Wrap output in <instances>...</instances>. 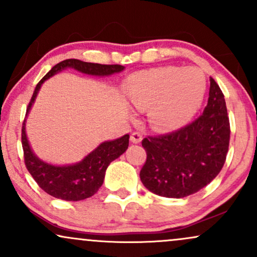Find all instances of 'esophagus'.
Listing matches in <instances>:
<instances>
[{"label": "esophagus", "mask_w": 257, "mask_h": 257, "mask_svg": "<svg viewBox=\"0 0 257 257\" xmlns=\"http://www.w3.org/2000/svg\"><path fill=\"white\" fill-rule=\"evenodd\" d=\"M141 140H143V135H141V133H139V132L132 133V135H131V141H132L133 144H139V143H141Z\"/></svg>", "instance_id": "34e87169"}]
</instances>
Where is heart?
<instances>
[{
    "label": "heart",
    "instance_id": "heart-1",
    "mask_svg": "<svg viewBox=\"0 0 257 257\" xmlns=\"http://www.w3.org/2000/svg\"><path fill=\"white\" fill-rule=\"evenodd\" d=\"M205 77L193 66H166L134 73L125 94L139 110L149 108V122L158 131H175L192 118L205 94Z\"/></svg>",
    "mask_w": 257,
    "mask_h": 257
}]
</instances>
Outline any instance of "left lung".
Returning a JSON list of instances; mask_svg holds the SVG:
<instances>
[{"label": "left lung", "mask_w": 257, "mask_h": 257, "mask_svg": "<svg viewBox=\"0 0 257 257\" xmlns=\"http://www.w3.org/2000/svg\"><path fill=\"white\" fill-rule=\"evenodd\" d=\"M229 119L219 84L210 78L208 105L197 119L178 131L143 140L147 158L144 186L167 198H184L210 184L225 164Z\"/></svg>", "instance_id": "8db88e82"}]
</instances>
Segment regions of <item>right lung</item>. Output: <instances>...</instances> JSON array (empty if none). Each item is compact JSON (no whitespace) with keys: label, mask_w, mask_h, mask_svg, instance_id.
<instances>
[{"label":"right lung","mask_w":257,"mask_h":257,"mask_svg":"<svg viewBox=\"0 0 257 257\" xmlns=\"http://www.w3.org/2000/svg\"><path fill=\"white\" fill-rule=\"evenodd\" d=\"M71 67L77 71L91 76H110L124 70L122 65H101L94 63H85L77 59H66L52 67V70L38 82L35 88L32 98L26 108V116L30 111L38 90L46 79H48L61 70ZM22 145L24 150V162L26 169L31 174L32 178L41 188L55 198L77 202L89 198L98 192L104 182L105 172L108 164L120 155L125 152L129 145V135L125 134L122 138L112 141H105L100 144L94 151L85 156L79 163L70 166H53L46 163L32 152L29 145L25 132V119L22 128Z\"/></svg>","instance_id":"obj_1"}]
</instances>
